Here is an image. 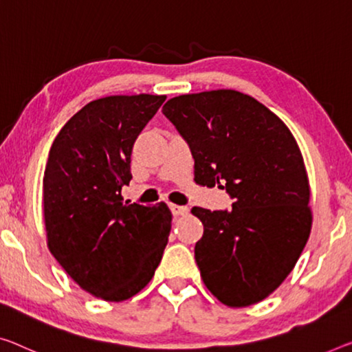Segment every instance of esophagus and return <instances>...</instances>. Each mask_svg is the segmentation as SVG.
Here are the masks:
<instances>
[{
    "mask_svg": "<svg viewBox=\"0 0 352 352\" xmlns=\"http://www.w3.org/2000/svg\"><path fill=\"white\" fill-rule=\"evenodd\" d=\"M170 209H171L173 215H176V217L188 214V208L187 206H179V204H170Z\"/></svg>",
    "mask_w": 352,
    "mask_h": 352,
    "instance_id": "obj_1",
    "label": "esophagus"
}]
</instances>
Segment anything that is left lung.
I'll list each match as a JSON object with an SVG mask.
<instances>
[{
    "label": "left lung",
    "mask_w": 352,
    "mask_h": 352,
    "mask_svg": "<svg viewBox=\"0 0 352 352\" xmlns=\"http://www.w3.org/2000/svg\"><path fill=\"white\" fill-rule=\"evenodd\" d=\"M162 111L190 146L195 182L234 198L228 210L192 208L204 226L195 245L203 282L221 304H258L288 277L310 236V184L296 138L234 89L173 97Z\"/></svg>",
    "instance_id": "obj_1"
}]
</instances>
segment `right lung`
Segmentation results:
<instances>
[{"instance_id":"add662e5","label":"right lung","mask_w":352,"mask_h":352,"mask_svg":"<svg viewBox=\"0 0 352 352\" xmlns=\"http://www.w3.org/2000/svg\"><path fill=\"white\" fill-rule=\"evenodd\" d=\"M166 96H108L86 104L56 135L44 173L47 245L70 278L121 302L154 277L171 210L124 203L135 140Z\"/></svg>"}]
</instances>
